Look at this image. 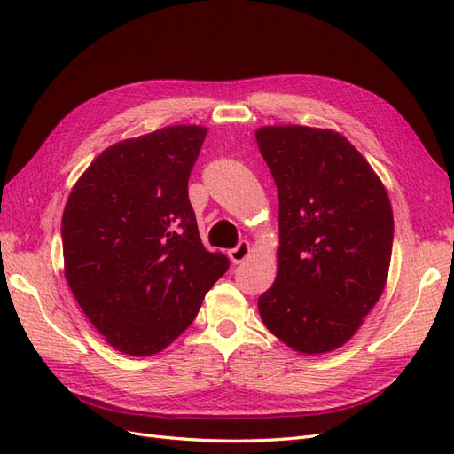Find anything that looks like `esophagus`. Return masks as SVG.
<instances>
[{
	"mask_svg": "<svg viewBox=\"0 0 454 454\" xmlns=\"http://www.w3.org/2000/svg\"><path fill=\"white\" fill-rule=\"evenodd\" d=\"M250 255V242L248 240H240L235 248L229 250V257L232 263H242V261Z\"/></svg>",
	"mask_w": 454,
	"mask_h": 454,
	"instance_id": "1",
	"label": "esophagus"
}]
</instances>
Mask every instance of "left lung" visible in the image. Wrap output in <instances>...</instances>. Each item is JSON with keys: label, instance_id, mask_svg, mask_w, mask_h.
<instances>
[{"label": "left lung", "instance_id": "1", "mask_svg": "<svg viewBox=\"0 0 454 454\" xmlns=\"http://www.w3.org/2000/svg\"><path fill=\"white\" fill-rule=\"evenodd\" d=\"M255 138L280 202L278 274L257 301L259 314L294 350H335L387 284L394 242L387 189L333 130L265 127Z\"/></svg>", "mask_w": 454, "mask_h": 454}]
</instances>
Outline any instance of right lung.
I'll return each mask as SVG.
<instances>
[{
  "instance_id": "right-lung-1",
  "label": "right lung",
  "mask_w": 454,
  "mask_h": 454,
  "mask_svg": "<svg viewBox=\"0 0 454 454\" xmlns=\"http://www.w3.org/2000/svg\"><path fill=\"white\" fill-rule=\"evenodd\" d=\"M206 129L177 125L107 147L62 215L66 280L109 345L151 356L182 335L229 259L199 235L187 184Z\"/></svg>"
}]
</instances>
